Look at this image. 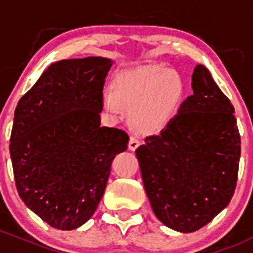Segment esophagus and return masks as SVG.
I'll list each match as a JSON object with an SVG mask.
<instances>
[{
	"mask_svg": "<svg viewBox=\"0 0 253 253\" xmlns=\"http://www.w3.org/2000/svg\"><path fill=\"white\" fill-rule=\"evenodd\" d=\"M127 146H129V150L130 151H135L140 146V141L136 139V137L131 136V137H130L129 145H127Z\"/></svg>",
	"mask_w": 253,
	"mask_h": 253,
	"instance_id": "esophagus-1",
	"label": "esophagus"
}]
</instances>
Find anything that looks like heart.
I'll use <instances>...</instances> for the list:
<instances>
[{"label": "heart", "mask_w": 253, "mask_h": 253, "mask_svg": "<svg viewBox=\"0 0 253 253\" xmlns=\"http://www.w3.org/2000/svg\"><path fill=\"white\" fill-rule=\"evenodd\" d=\"M185 97L184 80L176 72L145 67L122 73L105 92L103 107L111 116L121 108L129 112V123L144 134L167 129L180 112Z\"/></svg>", "instance_id": "b5f03b06"}]
</instances>
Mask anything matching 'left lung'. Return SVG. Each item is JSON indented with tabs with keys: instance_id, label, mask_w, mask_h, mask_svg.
Masks as SVG:
<instances>
[{
	"instance_id": "1",
	"label": "left lung",
	"mask_w": 253,
	"mask_h": 253,
	"mask_svg": "<svg viewBox=\"0 0 253 253\" xmlns=\"http://www.w3.org/2000/svg\"><path fill=\"white\" fill-rule=\"evenodd\" d=\"M191 87L173 123L135 151L153 213L180 233L199 230L229 205L241 153L233 105L202 64Z\"/></svg>"
}]
</instances>
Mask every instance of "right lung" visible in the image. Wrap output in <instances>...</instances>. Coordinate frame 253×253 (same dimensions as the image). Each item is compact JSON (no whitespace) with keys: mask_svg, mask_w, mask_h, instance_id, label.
I'll use <instances>...</instances> for the list:
<instances>
[{"mask_svg":"<svg viewBox=\"0 0 253 253\" xmlns=\"http://www.w3.org/2000/svg\"><path fill=\"white\" fill-rule=\"evenodd\" d=\"M112 64L103 57L52 63L15 108L9 152L18 194L56 229L92 217L114 157L127 148L126 131L101 126Z\"/></svg>","mask_w":253,"mask_h":253,"instance_id":"right-lung-1","label":"right lung"}]
</instances>
